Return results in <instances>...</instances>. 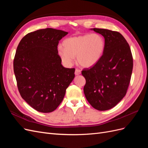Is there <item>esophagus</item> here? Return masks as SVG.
I'll return each instance as SVG.
<instances>
[{
  "instance_id": "esophagus-1",
  "label": "esophagus",
  "mask_w": 148,
  "mask_h": 148,
  "mask_svg": "<svg viewBox=\"0 0 148 148\" xmlns=\"http://www.w3.org/2000/svg\"><path fill=\"white\" fill-rule=\"evenodd\" d=\"M75 75H79L81 74V70H79V69H77L75 70Z\"/></svg>"
}]
</instances>
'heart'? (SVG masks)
<instances>
[{"label":"heart","instance_id":"1","mask_svg":"<svg viewBox=\"0 0 148 148\" xmlns=\"http://www.w3.org/2000/svg\"><path fill=\"white\" fill-rule=\"evenodd\" d=\"M63 47H57L58 56L66 66L73 64L77 56L78 63L83 67L92 66L102 58L105 50L104 38L98 34H85L65 39Z\"/></svg>","mask_w":148,"mask_h":148}]
</instances>
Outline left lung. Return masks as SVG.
Returning a JSON list of instances; mask_svg holds the SVG:
<instances>
[{
    "label": "left lung",
    "mask_w": 148,
    "mask_h": 148,
    "mask_svg": "<svg viewBox=\"0 0 148 148\" xmlns=\"http://www.w3.org/2000/svg\"><path fill=\"white\" fill-rule=\"evenodd\" d=\"M91 30L104 38V54L82 75L86 79L84 93L87 101L98 110L113 108L127 93L133 70L130 47L123 36L117 31L106 29Z\"/></svg>",
    "instance_id": "1"
}]
</instances>
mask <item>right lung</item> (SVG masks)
Instances as JSON below:
<instances>
[{
    "label": "right lung",
    "mask_w": 148,
    "mask_h": 148,
    "mask_svg": "<svg viewBox=\"0 0 148 148\" xmlns=\"http://www.w3.org/2000/svg\"><path fill=\"white\" fill-rule=\"evenodd\" d=\"M66 31L46 28L26 34L17 47L13 70L21 97L40 112L55 110L75 78V69L65 68L57 53Z\"/></svg>",
    "instance_id": "1"
}]
</instances>
